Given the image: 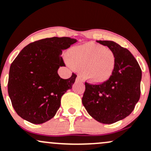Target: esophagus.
Instances as JSON below:
<instances>
[{"label": "esophagus", "mask_w": 151, "mask_h": 151, "mask_svg": "<svg viewBox=\"0 0 151 151\" xmlns=\"http://www.w3.org/2000/svg\"><path fill=\"white\" fill-rule=\"evenodd\" d=\"M76 81H77V82H83V77H82V76L81 75L77 76V79H76Z\"/></svg>", "instance_id": "1"}]
</instances>
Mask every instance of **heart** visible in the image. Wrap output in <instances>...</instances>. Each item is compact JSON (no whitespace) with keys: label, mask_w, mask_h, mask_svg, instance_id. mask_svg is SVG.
<instances>
[{"label":"heart","mask_w":151,"mask_h":151,"mask_svg":"<svg viewBox=\"0 0 151 151\" xmlns=\"http://www.w3.org/2000/svg\"><path fill=\"white\" fill-rule=\"evenodd\" d=\"M69 58L71 64L83 70L84 77L93 83H102L109 80L116 64L113 50L94 42L71 49Z\"/></svg>","instance_id":"heart-1"}]
</instances>
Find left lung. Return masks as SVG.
I'll return each instance as SVG.
<instances>
[{
	"mask_svg": "<svg viewBox=\"0 0 151 151\" xmlns=\"http://www.w3.org/2000/svg\"><path fill=\"white\" fill-rule=\"evenodd\" d=\"M97 42L113 50L116 64L112 76L106 82H85L82 101L88 113L96 121L113 124L128 116L138 102L142 71L129 50L114 41Z\"/></svg>",
	"mask_w": 151,
	"mask_h": 151,
	"instance_id": "obj_1",
	"label": "left lung"
}]
</instances>
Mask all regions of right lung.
Returning <instances> with one entry per match:
<instances>
[{
	"label": "right lung",
	"mask_w": 151,
	"mask_h": 151,
	"mask_svg": "<svg viewBox=\"0 0 151 151\" xmlns=\"http://www.w3.org/2000/svg\"><path fill=\"white\" fill-rule=\"evenodd\" d=\"M77 40L70 37L39 40L21 50L10 66L8 93L19 116L32 124L53 118L61 106V96L72 88L77 74L61 78L60 66H65L61 54Z\"/></svg>",
	"instance_id": "add662e5"
}]
</instances>
